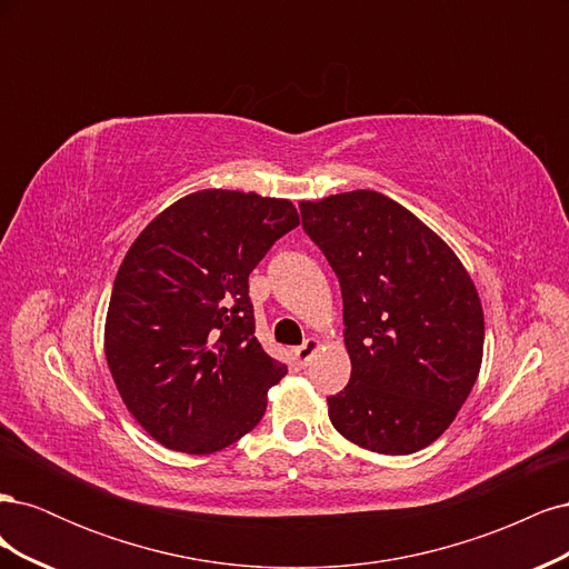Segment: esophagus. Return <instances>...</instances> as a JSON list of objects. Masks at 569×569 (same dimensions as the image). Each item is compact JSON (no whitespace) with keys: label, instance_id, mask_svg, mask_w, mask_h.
<instances>
[{"label":"esophagus","instance_id":"1","mask_svg":"<svg viewBox=\"0 0 569 569\" xmlns=\"http://www.w3.org/2000/svg\"><path fill=\"white\" fill-rule=\"evenodd\" d=\"M318 347H320V341L318 339H306L301 347H297L295 349V358H297V363L303 368V366H308V360L313 358V353L318 351Z\"/></svg>","mask_w":569,"mask_h":569}]
</instances>
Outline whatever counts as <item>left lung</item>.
Here are the masks:
<instances>
[{"label": "left lung", "mask_w": 569, "mask_h": 569, "mask_svg": "<svg viewBox=\"0 0 569 569\" xmlns=\"http://www.w3.org/2000/svg\"><path fill=\"white\" fill-rule=\"evenodd\" d=\"M299 209L343 299L351 380L327 399L330 420L368 451L416 453L449 429L477 382L485 313L475 282L439 234L372 189Z\"/></svg>", "instance_id": "obj_1"}]
</instances>
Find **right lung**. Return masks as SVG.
Wrapping results in <instances>:
<instances>
[{"mask_svg": "<svg viewBox=\"0 0 569 569\" xmlns=\"http://www.w3.org/2000/svg\"><path fill=\"white\" fill-rule=\"evenodd\" d=\"M299 226L295 203L201 189L153 218L118 268L104 330L120 399L166 449L222 451L287 375L253 337L249 274Z\"/></svg>", "mask_w": 569, "mask_h": 569, "instance_id": "add662e5", "label": "right lung"}]
</instances>
